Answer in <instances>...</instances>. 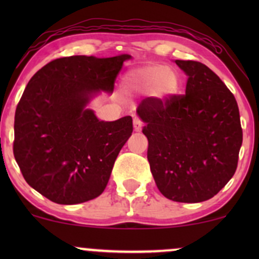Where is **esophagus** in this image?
I'll return each mask as SVG.
<instances>
[{"mask_svg": "<svg viewBox=\"0 0 259 259\" xmlns=\"http://www.w3.org/2000/svg\"><path fill=\"white\" fill-rule=\"evenodd\" d=\"M142 129V121L139 118H134V130L135 132H141Z\"/></svg>", "mask_w": 259, "mask_h": 259, "instance_id": "obj_1", "label": "esophagus"}]
</instances>
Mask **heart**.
Listing matches in <instances>:
<instances>
[{
    "label": "heart",
    "instance_id": "1",
    "mask_svg": "<svg viewBox=\"0 0 259 259\" xmlns=\"http://www.w3.org/2000/svg\"><path fill=\"white\" fill-rule=\"evenodd\" d=\"M127 89L138 92L153 91L154 96L167 99L179 90V76L173 68L153 64L130 70L124 78Z\"/></svg>",
    "mask_w": 259,
    "mask_h": 259
}]
</instances>
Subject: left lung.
Wrapping results in <instances>:
<instances>
[{
    "label": "left lung",
    "mask_w": 259,
    "mask_h": 259,
    "mask_svg": "<svg viewBox=\"0 0 259 259\" xmlns=\"http://www.w3.org/2000/svg\"><path fill=\"white\" fill-rule=\"evenodd\" d=\"M185 95L147 97L138 109L148 140L147 159L160 194L184 203L207 201L237 168L242 129L234 95L207 65L180 61Z\"/></svg>",
    "instance_id": "left-lung-1"
}]
</instances>
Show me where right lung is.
Returning <instances> with one entry per match:
<instances>
[{"instance_id":"add662e5","label":"right lung","mask_w":259,"mask_h":259,"mask_svg":"<svg viewBox=\"0 0 259 259\" xmlns=\"http://www.w3.org/2000/svg\"><path fill=\"white\" fill-rule=\"evenodd\" d=\"M130 57L58 58L29 80L16 109L13 153L26 183L52 202L82 203L106 189L133 118L103 121L86 105L100 91L112 94Z\"/></svg>"}]
</instances>
